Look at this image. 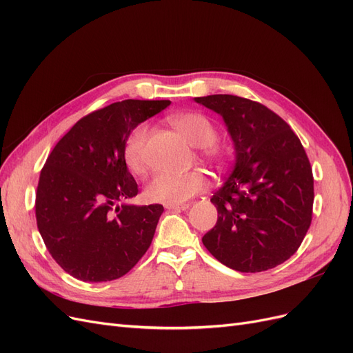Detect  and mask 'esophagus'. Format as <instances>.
<instances>
[{
    "instance_id": "34e87169",
    "label": "esophagus",
    "mask_w": 353,
    "mask_h": 353,
    "mask_svg": "<svg viewBox=\"0 0 353 353\" xmlns=\"http://www.w3.org/2000/svg\"><path fill=\"white\" fill-rule=\"evenodd\" d=\"M165 208L169 210H187L190 205L188 203H166Z\"/></svg>"
}]
</instances>
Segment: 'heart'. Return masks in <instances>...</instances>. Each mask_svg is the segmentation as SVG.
Segmentation results:
<instances>
[{"label":"heart","instance_id":"b5f03b06","mask_svg":"<svg viewBox=\"0 0 353 353\" xmlns=\"http://www.w3.org/2000/svg\"><path fill=\"white\" fill-rule=\"evenodd\" d=\"M170 125L212 162L222 159L216 145L218 132L215 126L201 113H181L169 119ZM148 125L140 123L126 137L123 144V162L132 174H141L145 168V145L148 140ZM206 188V178L199 170L190 172H157L147 181L144 197L154 203H183Z\"/></svg>","mask_w":353,"mask_h":353}]
</instances>
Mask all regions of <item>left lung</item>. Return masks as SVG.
Here are the masks:
<instances>
[{
  "label": "left lung",
  "mask_w": 353,
  "mask_h": 353,
  "mask_svg": "<svg viewBox=\"0 0 353 353\" xmlns=\"http://www.w3.org/2000/svg\"><path fill=\"white\" fill-rule=\"evenodd\" d=\"M194 101L222 116L236 150L228 179L210 199L216 225L201 241L231 270L275 268L296 253L312 221L314 176L305 148L261 103L230 94Z\"/></svg>",
  "instance_id": "8db88e82"
}]
</instances>
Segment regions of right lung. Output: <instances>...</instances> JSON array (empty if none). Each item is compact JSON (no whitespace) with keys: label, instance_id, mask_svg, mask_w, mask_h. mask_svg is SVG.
<instances>
[{"label":"right lung","instance_id":"obj_1","mask_svg":"<svg viewBox=\"0 0 353 353\" xmlns=\"http://www.w3.org/2000/svg\"><path fill=\"white\" fill-rule=\"evenodd\" d=\"M169 104L113 103L83 116L50 153L37 188V225L52 259L74 279H121L150 248L163 206L117 205L138 193L123 144Z\"/></svg>","mask_w":353,"mask_h":353}]
</instances>
